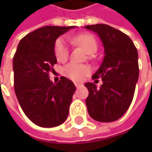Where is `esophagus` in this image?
<instances>
[{"mask_svg":"<svg viewBox=\"0 0 152 152\" xmlns=\"http://www.w3.org/2000/svg\"><path fill=\"white\" fill-rule=\"evenodd\" d=\"M74 85H75V86H76L77 88H79V86H81V84H79V83H76V82L74 83Z\"/></svg>","mask_w":152,"mask_h":152,"instance_id":"34e87169","label":"esophagus"}]
</instances>
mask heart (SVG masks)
I'll return each instance as SVG.
<instances>
[{
	"label": "heart",
	"instance_id": "1",
	"mask_svg": "<svg viewBox=\"0 0 152 152\" xmlns=\"http://www.w3.org/2000/svg\"><path fill=\"white\" fill-rule=\"evenodd\" d=\"M73 44L83 47L87 53L94 54L97 50L98 45L96 38L91 34H80L71 39ZM55 56L56 59L61 62H64L69 56V46L63 38H59L55 44ZM91 67L88 65L77 64L71 62L63 68V74L68 79L74 81H81L91 73Z\"/></svg>",
	"mask_w": 152,
	"mask_h": 152
}]
</instances>
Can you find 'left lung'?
<instances>
[{
	"label": "left lung",
	"instance_id": "obj_1",
	"mask_svg": "<svg viewBox=\"0 0 152 152\" xmlns=\"http://www.w3.org/2000/svg\"><path fill=\"white\" fill-rule=\"evenodd\" d=\"M96 33L104 46V58L92 79H102L97 88L88 82L89 96L85 103L93 119L109 123L119 119L129 109L139 79L138 51L132 39L107 24L85 26Z\"/></svg>",
	"mask_w": 152,
	"mask_h": 152
}]
</instances>
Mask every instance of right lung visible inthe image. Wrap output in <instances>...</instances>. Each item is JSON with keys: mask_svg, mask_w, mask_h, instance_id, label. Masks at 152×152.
Returning <instances> with one entry per match:
<instances>
[{"mask_svg": "<svg viewBox=\"0 0 152 152\" xmlns=\"http://www.w3.org/2000/svg\"><path fill=\"white\" fill-rule=\"evenodd\" d=\"M74 26H45L22 39L13 56L14 90L20 107L36 125L52 128L67 119L76 90L73 83L61 77L52 83L49 73L56 63V39Z\"/></svg>", "mask_w": 152, "mask_h": 152, "instance_id": "add662e5", "label": "right lung"}]
</instances>
